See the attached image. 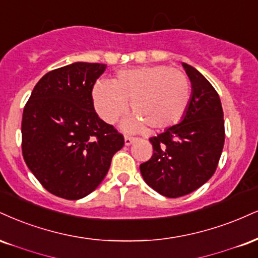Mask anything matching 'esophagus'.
Here are the masks:
<instances>
[{
	"label": "esophagus",
	"mask_w": 258,
	"mask_h": 258,
	"mask_svg": "<svg viewBox=\"0 0 258 258\" xmlns=\"http://www.w3.org/2000/svg\"><path fill=\"white\" fill-rule=\"evenodd\" d=\"M135 141H136L135 137H130V136H125V145H131Z\"/></svg>",
	"instance_id": "esophagus-1"
}]
</instances>
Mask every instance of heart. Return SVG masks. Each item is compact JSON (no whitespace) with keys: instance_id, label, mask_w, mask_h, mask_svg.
<instances>
[{"instance_id":"obj_1","label":"heart","mask_w":258,"mask_h":258,"mask_svg":"<svg viewBox=\"0 0 258 258\" xmlns=\"http://www.w3.org/2000/svg\"><path fill=\"white\" fill-rule=\"evenodd\" d=\"M191 97L190 82L181 71L166 64L120 71L115 80L101 79L92 90L95 109L105 122L114 123L128 108L140 117L123 123L127 131L137 132L150 125L164 128L184 116Z\"/></svg>"}]
</instances>
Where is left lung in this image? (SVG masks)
<instances>
[{
	"label": "left lung",
	"mask_w": 258,
	"mask_h": 258,
	"mask_svg": "<svg viewBox=\"0 0 258 258\" xmlns=\"http://www.w3.org/2000/svg\"><path fill=\"white\" fill-rule=\"evenodd\" d=\"M192 94L180 123L151 137L154 154L141 164L147 184L162 196L191 194L212 178L225 143L221 101L213 85L190 64L182 63Z\"/></svg>",
	"instance_id": "8db88e82"
}]
</instances>
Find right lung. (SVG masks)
<instances>
[{
  "label": "right lung",
  "instance_id": "add662e5",
  "mask_svg": "<svg viewBox=\"0 0 258 258\" xmlns=\"http://www.w3.org/2000/svg\"><path fill=\"white\" fill-rule=\"evenodd\" d=\"M105 68L74 62L50 71L24 108L25 162L45 190L64 200H80L96 190L125 143L94 108L92 89Z\"/></svg>",
  "mask_w": 258,
  "mask_h": 258
}]
</instances>
